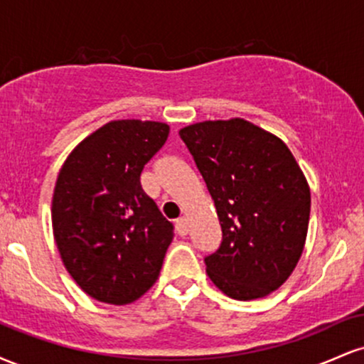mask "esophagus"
Wrapping results in <instances>:
<instances>
[{
	"label": "esophagus",
	"mask_w": 364,
	"mask_h": 364,
	"mask_svg": "<svg viewBox=\"0 0 364 364\" xmlns=\"http://www.w3.org/2000/svg\"><path fill=\"white\" fill-rule=\"evenodd\" d=\"M188 231H190V225H188V220L185 217H181V219L176 220V232L179 236H186Z\"/></svg>",
	"instance_id": "obj_1"
}]
</instances>
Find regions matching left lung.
I'll return each mask as SVG.
<instances>
[{
	"mask_svg": "<svg viewBox=\"0 0 364 364\" xmlns=\"http://www.w3.org/2000/svg\"><path fill=\"white\" fill-rule=\"evenodd\" d=\"M205 181L223 241L203 258L212 282L248 301L282 286L303 253L310 188L281 139L248 121H203L179 132Z\"/></svg>",
	"mask_w": 364,
	"mask_h": 364,
	"instance_id": "8db88e82",
	"label": "left lung"
}]
</instances>
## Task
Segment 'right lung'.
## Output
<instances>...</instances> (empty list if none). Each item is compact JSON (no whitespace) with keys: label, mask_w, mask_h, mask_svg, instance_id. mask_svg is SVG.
<instances>
[{"label":"right lung","mask_w":364,"mask_h":364,"mask_svg":"<svg viewBox=\"0 0 364 364\" xmlns=\"http://www.w3.org/2000/svg\"><path fill=\"white\" fill-rule=\"evenodd\" d=\"M168 135L166 123L111 121L60 171L54 240L73 281L97 301L128 304L157 281L174 225L144 193L140 174Z\"/></svg>","instance_id":"1"}]
</instances>
